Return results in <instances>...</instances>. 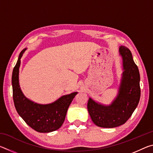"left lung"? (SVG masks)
I'll return each instance as SVG.
<instances>
[{
  "label": "left lung",
  "instance_id": "1",
  "mask_svg": "<svg viewBox=\"0 0 153 153\" xmlns=\"http://www.w3.org/2000/svg\"><path fill=\"white\" fill-rule=\"evenodd\" d=\"M123 58V73L117 97L109 106L102 105L89 98L88 110L95 125L112 128L125 123L132 115L140 98V73L131 51L120 46Z\"/></svg>",
  "mask_w": 153,
  "mask_h": 153
}]
</instances>
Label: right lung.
Masks as SVG:
<instances>
[{"label":"right lung","instance_id":"1","mask_svg":"<svg viewBox=\"0 0 153 153\" xmlns=\"http://www.w3.org/2000/svg\"><path fill=\"white\" fill-rule=\"evenodd\" d=\"M26 48L22 51L12 74L13 98L15 108L28 126L36 131L48 133L61 128L67 109L77 92L63 96L51 104L40 105L25 98L20 89L19 69L21 58Z\"/></svg>","mask_w":153,"mask_h":153}]
</instances>
